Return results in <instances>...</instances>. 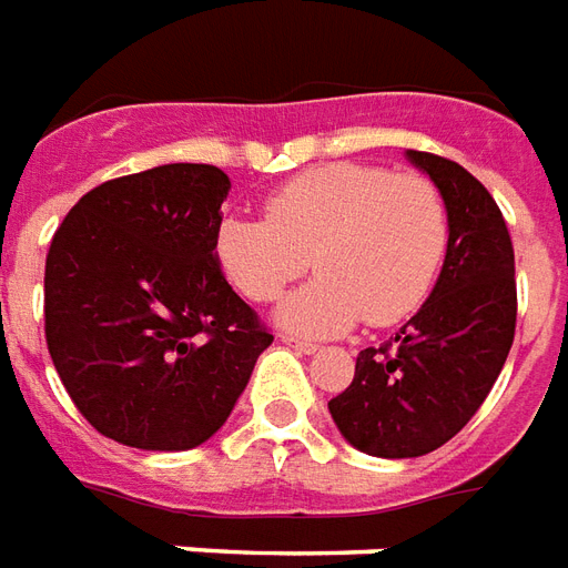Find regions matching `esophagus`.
Wrapping results in <instances>:
<instances>
[{"mask_svg":"<svg viewBox=\"0 0 568 568\" xmlns=\"http://www.w3.org/2000/svg\"><path fill=\"white\" fill-rule=\"evenodd\" d=\"M283 343L288 348H295L301 355H316V346L313 343H306V339H297V337H283Z\"/></svg>","mask_w":568,"mask_h":568,"instance_id":"esophagus-1","label":"esophagus"}]
</instances>
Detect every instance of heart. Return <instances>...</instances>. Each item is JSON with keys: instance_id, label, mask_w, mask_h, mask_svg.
<instances>
[{"instance_id": "b5f03b06", "label": "heart", "mask_w": 568, "mask_h": 568, "mask_svg": "<svg viewBox=\"0 0 568 568\" xmlns=\"http://www.w3.org/2000/svg\"><path fill=\"white\" fill-rule=\"evenodd\" d=\"M448 207L422 174L334 162L271 192L264 220L225 216L216 258L250 301H273L316 267V280L276 306V322L334 337L364 318L385 327L427 301L448 252Z\"/></svg>"}]
</instances>
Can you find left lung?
Wrapping results in <instances>:
<instances>
[{"mask_svg": "<svg viewBox=\"0 0 568 568\" xmlns=\"http://www.w3.org/2000/svg\"><path fill=\"white\" fill-rule=\"evenodd\" d=\"M448 207V252L434 292L394 343L364 348L355 379L327 403L348 445L422 457L464 427L494 388L515 339V250L497 201L466 168L406 150Z\"/></svg>", "mask_w": 568, "mask_h": 568, "instance_id": "obj_1", "label": "left lung"}]
</instances>
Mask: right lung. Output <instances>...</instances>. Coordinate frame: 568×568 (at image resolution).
Masks as SVG:
<instances>
[{
	"label": "right lung",
	"mask_w": 568,
	"mask_h": 568,
	"mask_svg": "<svg viewBox=\"0 0 568 568\" xmlns=\"http://www.w3.org/2000/svg\"><path fill=\"white\" fill-rule=\"evenodd\" d=\"M229 189L225 171L192 162L108 180L50 241V358L83 418L113 443H207L273 343L216 258Z\"/></svg>",
	"instance_id": "right-lung-1"
}]
</instances>
